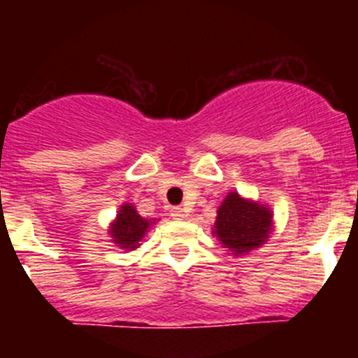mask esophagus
Returning <instances> with one entry per match:
<instances>
[{"instance_id":"1","label":"esophagus","mask_w":358,"mask_h":358,"mask_svg":"<svg viewBox=\"0 0 358 358\" xmlns=\"http://www.w3.org/2000/svg\"><path fill=\"white\" fill-rule=\"evenodd\" d=\"M170 217H173L176 220H182V218H186V211L179 206L172 208V210H170Z\"/></svg>"}]
</instances>
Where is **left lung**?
<instances>
[{"mask_svg":"<svg viewBox=\"0 0 358 358\" xmlns=\"http://www.w3.org/2000/svg\"><path fill=\"white\" fill-rule=\"evenodd\" d=\"M273 231V211L265 204L227 194L217 210L213 235L235 256L258 249Z\"/></svg>","mask_w":358,"mask_h":358,"instance_id":"left-lung-1","label":"left lung"}]
</instances>
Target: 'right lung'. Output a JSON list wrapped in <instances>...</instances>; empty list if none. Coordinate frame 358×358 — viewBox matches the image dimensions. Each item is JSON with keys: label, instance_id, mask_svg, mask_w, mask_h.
Here are the masks:
<instances>
[{"label": "right lung", "instance_id": "add662e5", "mask_svg": "<svg viewBox=\"0 0 358 358\" xmlns=\"http://www.w3.org/2000/svg\"><path fill=\"white\" fill-rule=\"evenodd\" d=\"M154 220H147V218L141 217L136 208L129 202H125L122 208H120L118 215H116L115 222L110 224L109 235L113 236V242L122 249H127V251H134V249L140 248V242L147 231L150 229Z\"/></svg>", "mask_w": 358, "mask_h": 358}]
</instances>
